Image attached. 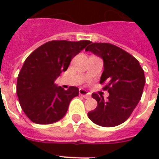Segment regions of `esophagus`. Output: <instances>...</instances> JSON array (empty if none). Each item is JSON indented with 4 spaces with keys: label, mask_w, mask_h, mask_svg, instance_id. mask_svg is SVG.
I'll use <instances>...</instances> for the list:
<instances>
[{
    "label": "esophagus",
    "mask_w": 159,
    "mask_h": 159,
    "mask_svg": "<svg viewBox=\"0 0 159 159\" xmlns=\"http://www.w3.org/2000/svg\"><path fill=\"white\" fill-rule=\"evenodd\" d=\"M79 94L82 96V97H83L84 98H89L90 97H91V95H90V93L87 91H86L85 89H80L79 90Z\"/></svg>",
    "instance_id": "34e87169"
}]
</instances>
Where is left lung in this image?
I'll return each mask as SVG.
<instances>
[{"label":"left lung","instance_id":"obj_1","mask_svg":"<svg viewBox=\"0 0 159 159\" xmlns=\"http://www.w3.org/2000/svg\"><path fill=\"white\" fill-rule=\"evenodd\" d=\"M103 60L104 70L100 83L106 82L107 100L96 93L95 110L88 112L91 120L102 127H114L124 123L130 116L143 94L145 77L135 57L117 46L107 43H93L86 49Z\"/></svg>","mask_w":159,"mask_h":159}]
</instances>
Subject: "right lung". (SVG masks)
<instances>
[{
    "label": "right lung",
    "instance_id": "add662e5",
    "mask_svg": "<svg viewBox=\"0 0 159 159\" xmlns=\"http://www.w3.org/2000/svg\"><path fill=\"white\" fill-rule=\"evenodd\" d=\"M91 41L47 42L34 51L24 62L17 78L16 92L21 108L34 123L48 125L66 115L70 102L79 89L70 87L65 91L55 84L61 72Z\"/></svg>",
    "mask_w": 159,
    "mask_h": 159
}]
</instances>
